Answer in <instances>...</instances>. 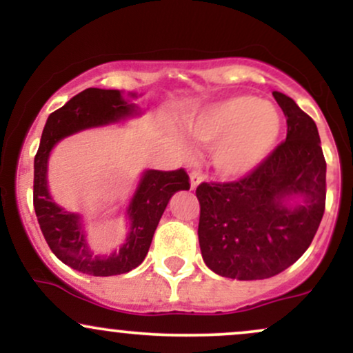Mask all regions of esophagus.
Masks as SVG:
<instances>
[{
	"label": "esophagus",
	"mask_w": 353,
	"mask_h": 353,
	"mask_svg": "<svg viewBox=\"0 0 353 353\" xmlns=\"http://www.w3.org/2000/svg\"><path fill=\"white\" fill-rule=\"evenodd\" d=\"M202 181H204V176H202L201 171H192V172H190V188L196 189Z\"/></svg>",
	"instance_id": "34e87169"
}]
</instances>
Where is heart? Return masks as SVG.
I'll return each instance as SVG.
<instances>
[{
    "instance_id": "obj_1",
    "label": "heart",
    "mask_w": 353,
    "mask_h": 353,
    "mask_svg": "<svg viewBox=\"0 0 353 353\" xmlns=\"http://www.w3.org/2000/svg\"><path fill=\"white\" fill-rule=\"evenodd\" d=\"M281 114L254 96H232L189 117L188 129L197 143L212 148V163L221 174L239 177L254 171L272 151Z\"/></svg>"
}]
</instances>
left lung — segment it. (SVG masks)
Segmentation results:
<instances>
[{"label": "left lung", "instance_id": "1", "mask_svg": "<svg viewBox=\"0 0 353 353\" xmlns=\"http://www.w3.org/2000/svg\"><path fill=\"white\" fill-rule=\"evenodd\" d=\"M287 137L237 181L202 182L199 245L212 272L237 281L281 274L309 249L325 210L327 164L317 125L282 92Z\"/></svg>", "mask_w": 353, "mask_h": 353}]
</instances>
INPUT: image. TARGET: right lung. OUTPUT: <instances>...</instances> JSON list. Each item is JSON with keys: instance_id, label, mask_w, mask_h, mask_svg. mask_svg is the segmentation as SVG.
I'll list each match as a JSON object with an SVG mask.
<instances>
[{"instance_id": "1", "label": "right lung", "mask_w": 353, "mask_h": 353, "mask_svg": "<svg viewBox=\"0 0 353 353\" xmlns=\"http://www.w3.org/2000/svg\"><path fill=\"white\" fill-rule=\"evenodd\" d=\"M131 96L136 98V94ZM134 114H137L134 103L124 101L117 89L89 88L51 112L43 129L41 143L34 156V212L52 254L83 274L109 277L136 269L148 255L169 199L177 190L190 188L188 172L182 168L176 171H145L128 208L129 234L121 249L111 255H94L89 249L79 214L59 208L51 199L46 179L48 157L63 137Z\"/></svg>"}]
</instances>
